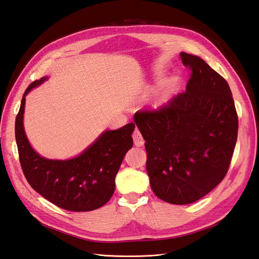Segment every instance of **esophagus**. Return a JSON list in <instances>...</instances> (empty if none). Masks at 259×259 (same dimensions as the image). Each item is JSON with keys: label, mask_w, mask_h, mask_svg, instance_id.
<instances>
[{"label": "esophagus", "mask_w": 259, "mask_h": 259, "mask_svg": "<svg viewBox=\"0 0 259 259\" xmlns=\"http://www.w3.org/2000/svg\"><path fill=\"white\" fill-rule=\"evenodd\" d=\"M133 139H134V144H135L136 147H142L145 144V140H144L142 134H140V132L138 131V128H136L134 131V134H133Z\"/></svg>", "instance_id": "1"}]
</instances>
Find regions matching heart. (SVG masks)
Masks as SVG:
<instances>
[{
  "instance_id": "heart-1",
  "label": "heart",
  "mask_w": 259,
  "mask_h": 259,
  "mask_svg": "<svg viewBox=\"0 0 259 259\" xmlns=\"http://www.w3.org/2000/svg\"><path fill=\"white\" fill-rule=\"evenodd\" d=\"M168 92H167V90H162V91H160L158 94H156V96H155V100L158 101V103H161V101H164L166 99V97H167V94Z\"/></svg>"
}]
</instances>
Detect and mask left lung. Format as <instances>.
<instances>
[{"instance_id":"1","label":"left lung","mask_w":259,"mask_h":259,"mask_svg":"<svg viewBox=\"0 0 259 259\" xmlns=\"http://www.w3.org/2000/svg\"><path fill=\"white\" fill-rule=\"evenodd\" d=\"M186 91L134 121L146 140L147 171L156 197L170 204L200 200L225 178L238 137V114L224 77L194 55Z\"/></svg>"}]
</instances>
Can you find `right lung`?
<instances>
[{
	"instance_id": "right-lung-1",
	"label": "right lung",
	"mask_w": 259,
	"mask_h": 259,
	"mask_svg": "<svg viewBox=\"0 0 259 259\" xmlns=\"http://www.w3.org/2000/svg\"><path fill=\"white\" fill-rule=\"evenodd\" d=\"M48 77L31 83L21 99L15 122V137L20 165L26 179L43 198L60 208L89 211L105 205L115 189L114 179L125 154L133 147L135 124L106 131L79 156L70 160H50L30 146L23 130L26 95Z\"/></svg>"
}]
</instances>
